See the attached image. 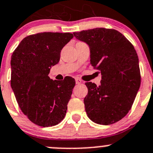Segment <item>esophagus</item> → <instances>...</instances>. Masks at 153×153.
I'll use <instances>...</instances> for the list:
<instances>
[{
	"label": "esophagus",
	"mask_w": 153,
	"mask_h": 153,
	"mask_svg": "<svg viewBox=\"0 0 153 153\" xmlns=\"http://www.w3.org/2000/svg\"><path fill=\"white\" fill-rule=\"evenodd\" d=\"M75 82H76L77 84H81V83H82V81H81V79L76 78V79H75Z\"/></svg>",
	"instance_id": "34e87169"
}]
</instances>
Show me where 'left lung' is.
<instances>
[{
    "mask_svg": "<svg viewBox=\"0 0 153 153\" xmlns=\"http://www.w3.org/2000/svg\"><path fill=\"white\" fill-rule=\"evenodd\" d=\"M90 49V63L100 70V86L86 82L84 100L87 116L109 125L122 119L132 107L141 85L139 61L133 45L115 29L95 28L75 32Z\"/></svg>",
    "mask_w": 153,
    "mask_h": 153,
    "instance_id": "1",
    "label": "left lung"
}]
</instances>
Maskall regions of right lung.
<instances>
[{
	"instance_id": "1",
	"label": "right lung",
	"mask_w": 153,
	"mask_h": 153,
	"mask_svg": "<svg viewBox=\"0 0 153 153\" xmlns=\"http://www.w3.org/2000/svg\"><path fill=\"white\" fill-rule=\"evenodd\" d=\"M72 33L41 32L24 38L11 58V86L21 111L38 126L59 124L67 113L75 81L66 77L53 81L48 76L60 61L63 47Z\"/></svg>"
}]
</instances>
